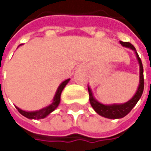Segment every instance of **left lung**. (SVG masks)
<instances>
[{
	"instance_id": "1",
	"label": "left lung",
	"mask_w": 151,
	"mask_h": 151,
	"mask_svg": "<svg viewBox=\"0 0 151 151\" xmlns=\"http://www.w3.org/2000/svg\"><path fill=\"white\" fill-rule=\"evenodd\" d=\"M121 45H122L125 47L130 48L133 50L136 51V48L134 45H132L129 42H120ZM136 58L138 59L139 65H140V84L138 86V89L136 91V94L134 95V97L129 100L128 102L124 103V104H114V105H103L100 102H98L93 96V93L90 90V88L88 87V93H89V101L91 106H93V108L95 110V112L97 114H99L100 115L108 118V119H119V118H122L124 116H126L131 110L132 108L136 106L137 101H139V99L141 98L142 92H143V88H144V78H143V67H142V64L141 61V58H139L137 52L136 51Z\"/></svg>"
}]
</instances>
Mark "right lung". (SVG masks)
I'll use <instances>...</instances> for the list:
<instances>
[{
    "label": "right lung",
    "instance_id": "obj_1",
    "mask_svg": "<svg viewBox=\"0 0 151 151\" xmlns=\"http://www.w3.org/2000/svg\"><path fill=\"white\" fill-rule=\"evenodd\" d=\"M69 80L70 79H66V80H65L64 82L61 83V85L58 86V91H57V93L55 94V97L53 99V102L48 106H46V107L39 110V111H34V112H26V111H23V110L18 108V107H16V109L18 110V112L21 114H22L23 116H25V117H27L29 119H43V118H45L58 107V106L60 102L61 93H62L63 89L65 88V86H66V84L69 82Z\"/></svg>",
    "mask_w": 151,
    "mask_h": 151
}]
</instances>
